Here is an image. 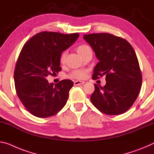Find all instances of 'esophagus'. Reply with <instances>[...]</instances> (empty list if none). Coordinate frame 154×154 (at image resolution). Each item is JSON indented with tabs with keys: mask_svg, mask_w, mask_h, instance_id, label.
Returning <instances> with one entry per match:
<instances>
[{
	"mask_svg": "<svg viewBox=\"0 0 154 154\" xmlns=\"http://www.w3.org/2000/svg\"><path fill=\"white\" fill-rule=\"evenodd\" d=\"M85 84V82L83 81H74V85L75 86H79V85H83Z\"/></svg>",
	"mask_w": 154,
	"mask_h": 154,
	"instance_id": "obj_1",
	"label": "esophagus"
}]
</instances>
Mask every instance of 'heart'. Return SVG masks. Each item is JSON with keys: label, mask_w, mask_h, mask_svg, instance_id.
I'll use <instances>...</instances> for the list:
<instances>
[{"label": "heart", "mask_w": 154, "mask_h": 154, "mask_svg": "<svg viewBox=\"0 0 154 154\" xmlns=\"http://www.w3.org/2000/svg\"><path fill=\"white\" fill-rule=\"evenodd\" d=\"M88 48H90V47L87 45H79L77 46V51L78 53L82 56L84 54L85 51L87 49H88ZM66 52L64 51V52L62 53V54L60 55V62L61 64H64L66 62ZM88 75V70L84 69V68H80V69H75L74 70H72V72H70L69 73V75H68V77L73 79L80 80L86 79Z\"/></svg>", "instance_id": "obj_1"}]
</instances>
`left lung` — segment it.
Listing matches in <instances>:
<instances>
[{"label":"left lung","mask_w":154,"mask_h":154,"mask_svg":"<svg viewBox=\"0 0 154 154\" xmlns=\"http://www.w3.org/2000/svg\"><path fill=\"white\" fill-rule=\"evenodd\" d=\"M84 38L99 60L92 79L106 76L103 87L94 84L90 97L92 104L108 115L124 113L137 99L142 84V73L135 51L126 40L112 34H86Z\"/></svg>","instance_id":"8db88e82"}]
</instances>
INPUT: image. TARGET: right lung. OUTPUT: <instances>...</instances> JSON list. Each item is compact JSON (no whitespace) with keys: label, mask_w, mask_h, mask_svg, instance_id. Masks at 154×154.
<instances>
[{"label":"right lung","mask_w":154,"mask_h":154,"mask_svg":"<svg viewBox=\"0 0 154 154\" xmlns=\"http://www.w3.org/2000/svg\"><path fill=\"white\" fill-rule=\"evenodd\" d=\"M79 35L42 31L24 44L16 64L14 83L22 103L33 115L53 116L66 103L73 82L64 79L54 85L46 77L61 71L60 55Z\"/></svg>","instance_id":"1"}]
</instances>
